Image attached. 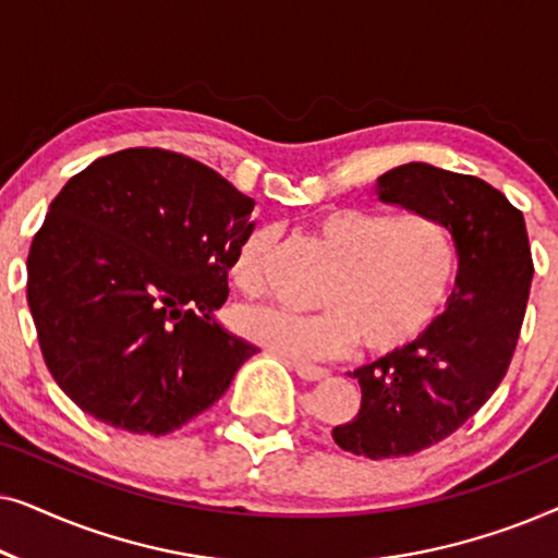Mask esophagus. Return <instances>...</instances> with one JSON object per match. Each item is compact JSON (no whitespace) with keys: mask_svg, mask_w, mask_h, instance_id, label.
I'll list each match as a JSON object with an SVG mask.
<instances>
[{"mask_svg":"<svg viewBox=\"0 0 558 558\" xmlns=\"http://www.w3.org/2000/svg\"><path fill=\"white\" fill-rule=\"evenodd\" d=\"M292 371L302 380H325L327 376H330L327 368H319V365H310V363H292Z\"/></svg>","mask_w":558,"mask_h":558,"instance_id":"obj_1","label":"esophagus"}]
</instances>
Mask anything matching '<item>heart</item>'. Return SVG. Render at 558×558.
I'll return each instance as SVG.
<instances>
[{
    "label": "heart",
    "instance_id": "b5f03b06",
    "mask_svg": "<svg viewBox=\"0 0 558 558\" xmlns=\"http://www.w3.org/2000/svg\"><path fill=\"white\" fill-rule=\"evenodd\" d=\"M317 239L338 258L323 294L325 310L292 312L254 304L233 315L241 338L289 361L345 355L361 342L371 355L401 353L424 338L452 292L457 256L447 231L432 220H388L338 208L315 223ZM277 231L254 228L239 241L228 277L254 294L266 277Z\"/></svg>",
    "mask_w": 558,
    "mask_h": 558
}]
</instances>
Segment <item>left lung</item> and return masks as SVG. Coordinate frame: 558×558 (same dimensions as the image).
Wrapping results in <instances>:
<instances>
[{"instance_id":"obj_1","label":"left lung","mask_w":558,"mask_h":558,"mask_svg":"<svg viewBox=\"0 0 558 558\" xmlns=\"http://www.w3.org/2000/svg\"><path fill=\"white\" fill-rule=\"evenodd\" d=\"M376 195L447 228L460 256L454 292L429 332L350 373L361 384V411L335 426V445L386 460L449 437L500 386L521 335L533 262L523 213L485 180L409 162L380 174Z\"/></svg>"}]
</instances>
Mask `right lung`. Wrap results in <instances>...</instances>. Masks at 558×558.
I'll return each instance as SVG.
<instances>
[{
    "mask_svg": "<svg viewBox=\"0 0 558 558\" xmlns=\"http://www.w3.org/2000/svg\"><path fill=\"white\" fill-rule=\"evenodd\" d=\"M254 201L165 149H121L65 182L27 256L45 363L98 422L170 434L256 353L218 323Z\"/></svg>",
    "mask_w": 558,
    "mask_h": 558,
    "instance_id": "right-lung-1",
    "label": "right lung"
}]
</instances>
